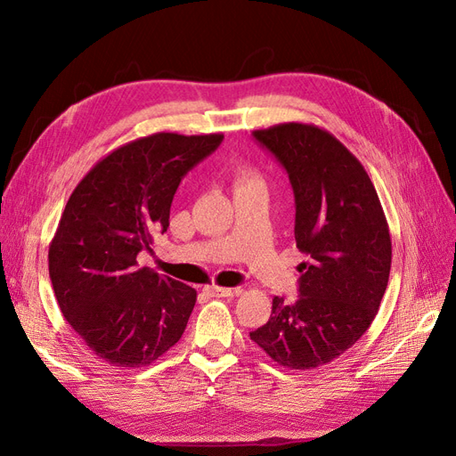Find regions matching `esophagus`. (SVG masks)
I'll return each mask as SVG.
<instances>
[{
	"instance_id": "34e87169",
	"label": "esophagus",
	"mask_w": 456,
	"mask_h": 456,
	"mask_svg": "<svg viewBox=\"0 0 456 456\" xmlns=\"http://www.w3.org/2000/svg\"><path fill=\"white\" fill-rule=\"evenodd\" d=\"M205 293L214 298H222V297L239 295L240 289H229V288H217V285H208V288H205Z\"/></svg>"
}]
</instances>
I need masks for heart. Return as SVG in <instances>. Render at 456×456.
I'll return each mask as SVG.
<instances>
[{"label": "heart", "instance_id": "b5f03b06", "mask_svg": "<svg viewBox=\"0 0 456 456\" xmlns=\"http://www.w3.org/2000/svg\"><path fill=\"white\" fill-rule=\"evenodd\" d=\"M234 185L237 188H246V185H263L261 176L249 167H239L234 173Z\"/></svg>", "mask_w": 456, "mask_h": 456}]
</instances>
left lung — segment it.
Listing matches in <instances>:
<instances>
[{"label":"left lung","mask_w":456,"mask_h":456,"mask_svg":"<svg viewBox=\"0 0 456 456\" xmlns=\"http://www.w3.org/2000/svg\"><path fill=\"white\" fill-rule=\"evenodd\" d=\"M288 171L295 193L298 298H273V314L249 332L283 368L310 370L338 359L372 325L391 273V234L361 161L312 124L254 131Z\"/></svg>","instance_id":"1"}]
</instances>
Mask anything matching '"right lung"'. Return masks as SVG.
Listing matches in <instances>:
<instances>
[{
  "mask_svg": "<svg viewBox=\"0 0 456 456\" xmlns=\"http://www.w3.org/2000/svg\"><path fill=\"white\" fill-rule=\"evenodd\" d=\"M222 141V133L131 141L97 161L67 200L48 274L65 322L112 366H148L182 338L197 291L139 268L137 256L167 231L182 178Z\"/></svg>",
  "mask_w": 456,
  "mask_h": 456,
  "instance_id": "right-lung-1",
  "label": "right lung"
}]
</instances>
